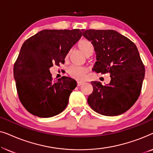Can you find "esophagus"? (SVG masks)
<instances>
[{
    "mask_svg": "<svg viewBox=\"0 0 153 153\" xmlns=\"http://www.w3.org/2000/svg\"><path fill=\"white\" fill-rule=\"evenodd\" d=\"M82 84H83V82H82V81H78V82H77V85H78V86H81Z\"/></svg>",
    "mask_w": 153,
    "mask_h": 153,
    "instance_id": "obj_1",
    "label": "esophagus"
}]
</instances>
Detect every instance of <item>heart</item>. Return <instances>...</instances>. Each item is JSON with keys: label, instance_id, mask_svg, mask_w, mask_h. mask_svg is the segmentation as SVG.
Segmentation results:
<instances>
[{"label": "heart", "instance_id": "1", "mask_svg": "<svg viewBox=\"0 0 153 153\" xmlns=\"http://www.w3.org/2000/svg\"><path fill=\"white\" fill-rule=\"evenodd\" d=\"M77 47L80 51L85 54V56H91L94 52L93 45L87 39H81L78 42ZM69 54L67 56V57ZM87 73V69L82 66H71L68 69V74L72 78L78 81H82L85 79Z\"/></svg>", "mask_w": 153, "mask_h": 153}]
</instances>
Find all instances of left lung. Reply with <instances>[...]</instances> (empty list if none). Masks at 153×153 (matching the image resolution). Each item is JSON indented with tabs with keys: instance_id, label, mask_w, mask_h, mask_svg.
<instances>
[{
	"instance_id": "left-lung-1",
	"label": "left lung",
	"mask_w": 153,
	"mask_h": 153,
	"mask_svg": "<svg viewBox=\"0 0 153 153\" xmlns=\"http://www.w3.org/2000/svg\"><path fill=\"white\" fill-rule=\"evenodd\" d=\"M83 35L93 45L96 61L93 70L109 73L111 81L103 85L91 81L93 91L88 103L95 112L106 116L123 114L132 106L141 93L145 67L137 46L113 30H84Z\"/></svg>"
}]
</instances>
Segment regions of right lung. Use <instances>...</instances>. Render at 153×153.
<instances>
[{
    "instance_id": "1",
    "label": "right lung",
    "mask_w": 153,
    "mask_h": 153,
    "mask_svg": "<svg viewBox=\"0 0 153 153\" xmlns=\"http://www.w3.org/2000/svg\"><path fill=\"white\" fill-rule=\"evenodd\" d=\"M81 36L79 29L43 30L23 44L14 65V77L19 98L29 113L50 118L68 106L76 81L67 76L53 81L49 68L64 63Z\"/></svg>"
}]
</instances>
